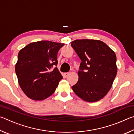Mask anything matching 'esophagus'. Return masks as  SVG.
<instances>
[{"label":"esophagus","instance_id":"1","mask_svg":"<svg viewBox=\"0 0 134 134\" xmlns=\"http://www.w3.org/2000/svg\"><path fill=\"white\" fill-rule=\"evenodd\" d=\"M69 72H64V74H63V75H64V77H67L69 75Z\"/></svg>","mask_w":134,"mask_h":134}]
</instances>
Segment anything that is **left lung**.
Returning a JSON list of instances; mask_svg holds the SVG:
<instances>
[{
    "label": "left lung",
    "instance_id": "1",
    "mask_svg": "<svg viewBox=\"0 0 134 134\" xmlns=\"http://www.w3.org/2000/svg\"><path fill=\"white\" fill-rule=\"evenodd\" d=\"M71 45L81 60L79 80L72 90L88 102L100 100L109 91L116 76V54L100 40H76Z\"/></svg>",
    "mask_w": 134,
    "mask_h": 134
}]
</instances>
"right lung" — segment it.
<instances>
[{"label":"right lung","mask_w":134,"mask_h":134,"mask_svg":"<svg viewBox=\"0 0 134 134\" xmlns=\"http://www.w3.org/2000/svg\"><path fill=\"white\" fill-rule=\"evenodd\" d=\"M64 44L49 41L32 42L19 51L15 72L27 96L42 100L55 91L63 76L56 65L57 53Z\"/></svg>","instance_id":"right-lung-1"}]
</instances>
